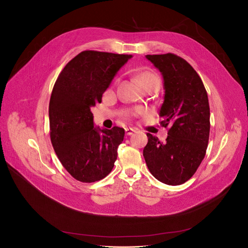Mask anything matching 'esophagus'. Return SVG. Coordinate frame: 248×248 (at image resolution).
Wrapping results in <instances>:
<instances>
[{
	"mask_svg": "<svg viewBox=\"0 0 248 248\" xmlns=\"http://www.w3.org/2000/svg\"><path fill=\"white\" fill-rule=\"evenodd\" d=\"M134 132H136V130H134L133 128H126L125 129V134H126V136H131V134H133Z\"/></svg>",
	"mask_w": 248,
	"mask_h": 248,
	"instance_id": "34e87169",
	"label": "esophagus"
}]
</instances>
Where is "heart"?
Here are the masks:
<instances>
[{
  "label": "heart",
  "mask_w": 248,
  "mask_h": 248,
  "mask_svg": "<svg viewBox=\"0 0 248 248\" xmlns=\"http://www.w3.org/2000/svg\"><path fill=\"white\" fill-rule=\"evenodd\" d=\"M138 80H139L140 85L141 86L142 89L148 87V86L154 85V84L160 85V78H158V76H156L155 73L150 72V71H144V72L140 73L138 76ZM137 112H138V114H142L144 110L138 109Z\"/></svg>",
  "instance_id": "b5f03b06"
}]
</instances>
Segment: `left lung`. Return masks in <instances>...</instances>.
Listing matches in <instances>:
<instances>
[{"instance_id": "1", "label": "left lung", "mask_w": 248, "mask_h": 248, "mask_svg": "<svg viewBox=\"0 0 248 248\" xmlns=\"http://www.w3.org/2000/svg\"><path fill=\"white\" fill-rule=\"evenodd\" d=\"M163 78L159 117L170 126L167 141L147 133L142 155L150 172L168 185L189 180L204 159L210 133V108L204 84L190 64L172 54L147 55Z\"/></svg>"}]
</instances>
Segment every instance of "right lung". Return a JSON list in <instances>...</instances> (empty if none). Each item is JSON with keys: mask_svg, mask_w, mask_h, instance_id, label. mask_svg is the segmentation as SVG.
Wrapping results in <instances>:
<instances>
[{"mask_svg": "<svg viewBox=\"0 0 248 248\" xmlns=\"http://www.w3.org/2000/svg\"><path fill=\"white\" fill-rule=\"evenodd\" d=\"M131 55L85 50L60 73L49 100L50 140L59 160L80 182L106 178L114 168L125 130L95 126L91 108Z\"/></svg>", "mask_w": 248, "mask_h": 248, "instance_id": "obj_1", "label": "right lung"}]
</instances>
